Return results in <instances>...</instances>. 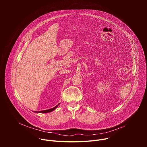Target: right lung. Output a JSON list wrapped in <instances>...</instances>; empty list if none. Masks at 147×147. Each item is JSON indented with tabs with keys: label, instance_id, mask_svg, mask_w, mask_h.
<instances>
[{
	"label": "right lung",
	"instance_id": "add662e5",
	"mask_svg": "<svg viewBox=\"0 0 147 147\" xmlns=\"http://www.w3.org/2000/svg\"><path fill=\"white\" fill-rule=\"evenodd\" d=\"M60 103H59L58 105H57L56 107H55L54 108H51V109H47V110H44V111H39V112H34L35 113H49V112H52L53 111H54L56 108H57V107L59 106V105Z\"/></svg>",
	"mask_w": 147,
	"mask_h": 147
}]
</instances>
